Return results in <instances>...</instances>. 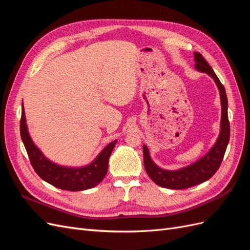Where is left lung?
Returning <instances> with one entry per match:
<instances>
[{
	"label": "left lung",
	"mask_w": 250,
	"mask_h": 250,
	"mask_svg": "<svg viewBox=\"0 0 250 250\" xmlns=\"http://www.w3.org/2000/svg\"><path fill=\"white\" fill-rule=\"evenodd\" d=\"M194 57L195 69L199 72L207 73L208 76L213 78L218 86L219 93H220L221 130L215 145L209 149L206 155L202 156L200 160L193 163L192 165L175 171L165 170L156 166L153 161L151 160L147 146H143L144 165H145V169L149 177L160 187L173 188V190H183V188H191L203 183V181L208 180L220 167L226 147H228L229 142L230 126L228 115L229 104L225 88L217 77L214 70L211 69L210 65L200 53L195 52Z\"/></svg>",
	"instance_id": "obj_1"
}]
</instances>
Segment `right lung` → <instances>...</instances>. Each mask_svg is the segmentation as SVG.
Listing matches in <instances>:
<instances>
[{"label": "right lung", "instance_id": "add662e5", "mask_svg": "<svg viewBox=\"0 0 250 250\" xmlns=\"http://www.w3.org/2000/svg\"><path fill=\"white\" fill-rule=\"evenodd\" d=\"M20 129L21 141L25 145L30 163L37 175L48 184L62 190L83 191L96 187L106 175L109 156L116 146L117 140L109 143L90 164L84 167L72 168L51 162L36 147L28 131L24 105H21Z\"/></svg>", "mask_w": 250, "mask_h": 250}]
</instances>
